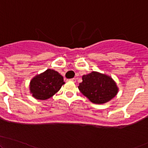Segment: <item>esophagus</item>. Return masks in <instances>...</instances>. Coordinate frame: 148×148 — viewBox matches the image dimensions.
Wrapping results in <instances>:
<instances>
[{"label": "esophagus", "mask_w": 148, "mask_h": 148, "mask_svg": "<svg viewBox=\"0 0 148 148\" xmlns=\"http://www.w3.org/2000/svg\"><path fill=\"white\" fill-rule=\"evenodd\" d=\"M70 81H72V82H76V79L75 78H73L70 79Z\"/></svg>", "instance_id": "34e87169"}]
</instances>
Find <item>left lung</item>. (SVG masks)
I'll use <instances>...</instances> for the list:
<instances>
[{
	"instance_id": "obj_1",
	"label": "left lung",
	"mask_w": 148,
	"mask_h": 148,
	"mask_svg": "<svg viewBox=\"0 0 148 148\" xmlns=\"http://www.w3.org/2000/svg\"><path fill=\"white\" fill-rule=\"evenodd\" d=\"M78 88L91 102L98 104L109 102L118 92V87L112 77L97 71L83 75L82 82Z\"/></svg>"
}]
</instances>
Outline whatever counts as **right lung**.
Returning a JSON list of instances; mask_svg holds the SVG:
<instances>
[{
	"mask_svg": "<svg viewBox=\"0 0 148 148\" xmlns=\"http://www.w3.org/2000/svg\"><path fill=\"white\" fill-rule=\"evenodd\" d=\"M64 84L63 77L57 71L49 69L31 80L30 92L36 99L45 100L59 92Z\"/></svg>",
	"mask_w": 148,
	"mask_h": 148,
	"instance_id": "obj_1",
	"label": "right lung"
}]
</instances>
